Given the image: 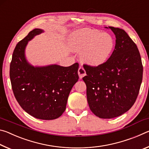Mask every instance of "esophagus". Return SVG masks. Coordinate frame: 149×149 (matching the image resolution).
Instances as JSON below:
<instances>
[{
  "instance_id": "1",
  "label": "esophagus",
  "mask_w": 149,
  "mask_h": 149,
  "mask_svg": "<svg viewBox=\"0 0 149 149\" xmlns=\"http://www.w3.org/2000/svg\"><path fill=\"white\" fill-rule=\"evenodd\" d=\"M78 74H79V77L80 79H82L85 75H86V73H85V70L82 67H79V70H78Z\"/></svg>"
}]
</instances>
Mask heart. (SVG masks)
Instances as JSON below:
<instances>
[{
    "mask_svg": "<svg viewBox=\"0 0 149 149\" xmlns=\"http://www.w3.org/2000/svg\"><path fill=\"white\" fill-rule=\"evenodd\" d=\"M114 46V39L110 34L95 29L79 30L69 39L70 49L81 53L83 64L92 68L104 64L112 55Z\"/></svg>",
    "mask_w": 149,
    "mask_h": 149,
    "instance_id": "1",
    "label": "heart"
}]
</instances>
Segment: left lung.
Returning <instances> with one entry per match:
<instances>
[{
  "label": "left lung",
  "instance_id": "1",
  "mask_svg": "<svg viewBox=\"0 0 149 149\" xmlns=\"http://www.w3.org/2000/svg\"><path fill=\"white\" fill-rule=\"evenodd\" d=\"M110 29L116 36L115 49L101 66L86 65L83 77L87 86L89 108L100 118L120 116L134 104L143 79V68L139 51L124 30Z\"/></svg>",
  "mask_w": 149,
  "mask_h": 149
}]
</instances>
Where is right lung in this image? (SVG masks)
Here are the masks:
<instances>
[{"label":"right lung","mask_w":149,"mask_h":149,"mask_svg":"<svg viewBox=\"0 0 149 149\" xmlns=\"http://www.w3.org/2000/svg\"><path fill=\"white\" fill-rule=\"evenodd\" d=\"M44 32L35 29L16 45L10 66L12 90L21 107L32 116L50 120L65 110L68 98L76 83L79 64L68 67L58 64L33 65L26 56L28 42Z\"/></svg>","instance_id":"add662e5"}]
</instances>
